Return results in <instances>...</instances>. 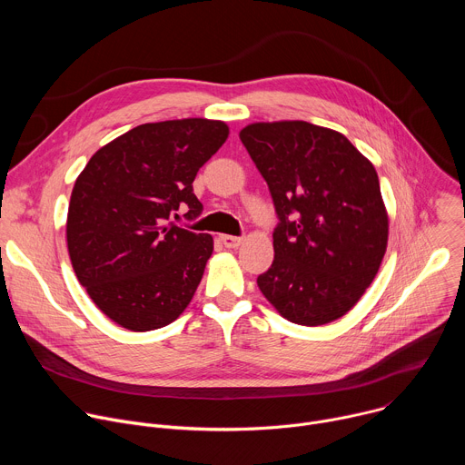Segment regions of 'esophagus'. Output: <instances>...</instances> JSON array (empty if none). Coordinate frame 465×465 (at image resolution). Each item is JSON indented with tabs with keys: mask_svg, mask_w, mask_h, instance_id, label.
Wrapping results in <instances>:
<instances>
[{
	"mask_svg": "<svg viewBox=\"0 0 465 465\" xmlns=\"http://www.w3.org/2000/svg\"><path fill=\"white\" fill-rule=\"evenodd\" d=\"M219 239H221V242H223L226 248H237V246L242 242L241 237H233V235H226V233L219 235Z\"/></svg>",
	"mask_w": 465,
	"mask_h": 465,
	"instance_id": "34e87169",
	"label": "esophagus"
}]
</instances>
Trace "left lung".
Instances as JSON below:
<instances>
[{"label":"left lung","mask_w":465,"mask_h":465,"mask_svg":"<svg viewBox=\"0 0 465 465\" xmlns=\"http://www.w3.org/2000/svg\"><path fill=\"white\" fill-rule=\"evenodd\" d=\"M269 185L274 261L257 287L292 323L344 316L373 282L388 242L379 176L341 132L307 121L253 123L239 132Z\"/></svg>","instance_id":"obj_1"}]
</instances>
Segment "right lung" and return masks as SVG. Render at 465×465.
<instances>
[{
    "label": "right lung",
    "mask_w": 465,
    "mask_h": 465,
    "mask_svg": "<svg viewBox=\"0 0 465 465\" xmlns=\"http://www.w3.org/2000/svg\"><path fill=\"white\" fill-rule=\"evenodd\" d=\"M223 121L145 123L101 147L79 174L68 210V252L94 303L130 331L174 322L189 305L213 252L193 221L203 204L193 180L226 142Z\"/></svg>",
    "instance_id": "1"
}]
</instances>
